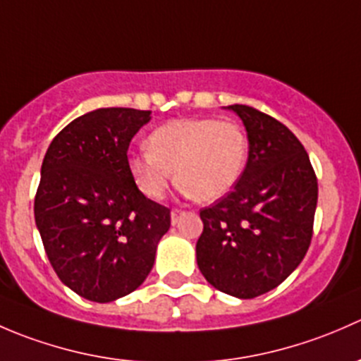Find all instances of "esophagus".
I'll use <instances>...</instances> for the list:
<instances>
[{
    "label": "esophagus",
    "mask_w": 361,
    "mask_h": 361,
    "mask_svg": "<svg viewBox=\"0 0 361 361\" xmlns=\"http://www.w3.org/2000/svg\"><path fill=\"white\" fill-rule=\"evenodd\" d=\"M181 214H185V211H181V209H173V211H171V221H173V225L178 224V220H180V218H181Z\"/></svg>",
    "instance_id": "1"
}]
</instances>
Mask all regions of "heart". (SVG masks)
I'll list each match as a JSON object with an SVG mask.
<instances>
[{"instance_id": "1", "label": "heart", "mask_w": 361, "mask_h": 361, "mask_svg": "<svg viewBox=\"0 0 361 361\" xmlns=\"http://www.w3.org/2000/svg\"><path fill=\"white\" fill-rule=\"evenodd\" d=\"M148 150L130 154L129 174L141 192L160 199L173 181L194 201L213 202L241 180L250 155L246 130L232 120L181 118L157 127Z\"/></svg>"}]
</instances>
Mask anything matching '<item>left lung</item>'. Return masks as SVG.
Here are the masks:
<instances>
[{"label":"left lung","mask_w":361,"mask_h":361,"mask_svg":"<svg viewBox=\"0 0 361 361\" xmlns=\"http://www.w3.org/2000/svg\"><path fill=\"white\" fill-rule=\"evenodd\" d=\"M227 110L246 127L248 164L234 190L201 209L195 253L211 286L253 298L281 285L307 253L318 180L307 152L279 120L246 104Z\"/></svg>","instance_id":"left-lung-1"}]
</instances>
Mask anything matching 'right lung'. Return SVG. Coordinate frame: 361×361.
<instances>
[{
	"mask_svg": "<svg viewBox=\"0 0 361 361\" xmlns=\"http://www.w3.org/2000/svg\"><path fill=\"white\" fill-rule=\"evenodd\" d=\"M134 108H99L68 123L42 164L35 220L61 281L111 302L150 274L171 211L140 192L127 167L134 134L150 122Z\"/></svg>",
	"mask_w": 361,
	"mask_h": 361,
	"instance_id": "right-lung-1",
	"label": "right lung"
}]
</instances>
